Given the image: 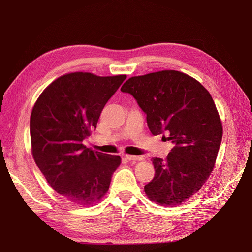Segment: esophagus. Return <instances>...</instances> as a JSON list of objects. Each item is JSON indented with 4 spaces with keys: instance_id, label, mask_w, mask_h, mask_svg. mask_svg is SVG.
<instances>
[{
    "instance_id": "34e87169",
    "label": "esophagus",
    "mask_w": 252,
    "mask_h": 252,
    "mask_svg": "<svg viewBox=\"0 0 252 252\" xmlns=\"http://www.w3.org/2000/svg\"><path fill=\"white\" fill-rule=\"evenodd\" d=\"M125 158L129 162H136V161H141V157H136V156H131V155H126Z\"/></svg>"
}]
</instances>
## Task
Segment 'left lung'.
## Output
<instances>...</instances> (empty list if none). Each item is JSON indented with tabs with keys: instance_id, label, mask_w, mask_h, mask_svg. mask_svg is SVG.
Segmentation results:
<instances>
[{
	"instance_id": "left-lung-1",
	"label": "left lung",
	"mask_w": 252,
	"mask_h": 252,
	"mask_svg": "<svg viewBox=\"0 0 252 252\" xmlns=\"http://www.w3.org/2000/svg\"><path fill=\"white\" fill-rule=\"evenodd\" d=\"M121 90L138 101L151 133L167 134L163 138L174 145L165 159L151 158L156 174L145 193L165 207L186 202L209 178L222 141V121L211 94L177 70L131 77Z\"/></svg>"
}]
</instances>
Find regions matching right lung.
I'll list each match as a JSON object with an SVG mask.
<instances>
[{
	"label": "right lung",
	"instance_id": "1",
	"mask_svg": "<svg viewBox=\"0 0 252 252\" xmlns=\"http://www.w3.org/2000/svg\"><path fill=\"white\" fill-rule=\"evenodd\" d=\"M126 74L90 72L61 75L43 90L30 116L35 164L56 192L74 205L93 206L107 193L121 157L86 148L105 104Z\"/></svg>",
	"mask_w": 252,
	"mask_h": 252
}]
</instances>
